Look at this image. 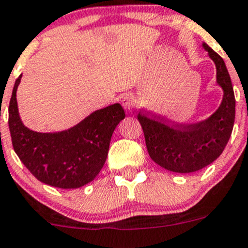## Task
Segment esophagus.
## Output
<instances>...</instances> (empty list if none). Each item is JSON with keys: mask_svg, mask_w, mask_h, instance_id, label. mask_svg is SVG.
<instances>
[{"mask_svg": "<svg viewBox=\"0 0 248 248\" xmlns=\"http://www.w3.org/2000/svg\"><path fill=\"white\" fill-rule=\"evenodd\" d=\"M122 105L125 109H131L135 105V98L131 94H126V95H124L123 100H122Z\"/></svg>", "mask_w": 248, "mask_h": 248, "instance_id": "1", "label": "esophagus"}]
</instances>
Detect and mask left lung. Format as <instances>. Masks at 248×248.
I'll use <instances>...</instances> for the list:
<instances>
[{"mask_svg": "<svg viewBox=\"0 0 248 248\" xmlns=\"http://www.w3.org/2000/svg\"><path fill=\"white\" fill-rule=\"evenodd\" d=\"M203 46L215 62L217 83L224 92L217 111L206 121L190 125H172L143 112L139 113L149 156L172 172L191 173L210 165L222 154L233 131L235 96L231 76L221 56L206 44Z\"/></svg>", "mask_w": 248, "mask_h": 248, "instance_id": "left-lung-1", "label": "left lung"}]
</instances>
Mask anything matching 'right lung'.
I'll use <instances>...</instances> for the list:
<instances>
[{
	"mask_svg": "<svg viewBox=\"0 0 248 248\" xmlns=\"http://www.w3.org/2000/svg\"><path fill=\"white\" fill-rule=\"evenodd\" d=\"M15 81L8 108V124L15 153L42 183L60 188H78L91 183L106 161L112 134L125 112L119 104L98 109L67 131L42 134L21 123Z\"/></svg>",
	"mask_w": 248,
	"mask_h": 248,
	"instance_id": "add662e5",
	"label": "right lung"
}]
</instances>
